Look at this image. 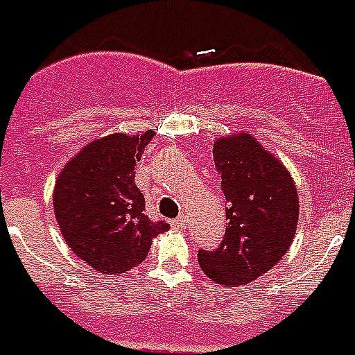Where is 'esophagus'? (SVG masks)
Returning <instances> with one entry per match:
<instances>
[{"label":"esophagus","mask_w":355,"mask_h":355,"mask_svg":"<svg viewBox=\"0 0 355 355\" xmlns=\"http://www.w3.org/2000/svg\"><path fill=\"white\" fill-rule=\"evenodd\" d=\"M171 224L175 226V228H184L186 226V216H178L175 220H171Z\"/></svg>","instance_id":"obj_1"}]
</instances>
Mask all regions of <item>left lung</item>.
<instances>
[{
	"instance_id": "left-lung-1",
	"label": "left lung",
	"mask_w": 355,
	"mask_h": 355,
	"mask_svg": "<svg viewBox=\"0 0 355 355\" xmlns=\"http://www.w3.org/2000/svg\"><path fill=\"white\" fill-rule=\"evenodd\" d=\"M226 198V234L213 251H198L201 270L220 285L241 287L274 268L293 243L298 196L279 159L239 132L213 146Z\"/></svg>"
}]
</instances>
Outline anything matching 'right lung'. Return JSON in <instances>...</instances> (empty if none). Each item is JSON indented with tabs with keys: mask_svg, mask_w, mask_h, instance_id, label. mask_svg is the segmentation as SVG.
Masks as SVG:
<instances>
[{
	"mask_svg": "<svg viewBox=\"0 0 355 355\" xmlns=\"http://www.w3.org/2000/svg\"><path fill=\"white\" fill-rule=\"evenodd\" d=\"M152 131L121 132L93 140L60 171L53 192L55 216L73 253L96 272L119 275L139 266L152 239L169 228L150 220L146 201L135 184Z\"/></svg>",
	"mask_w": 355,
	"mask_h": 355,
	"instance_id": "obj_1",
	"label": "right lung"
}]
</instances>
